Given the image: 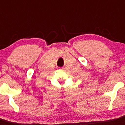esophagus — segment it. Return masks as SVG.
<instances>
[{
  "label": "esophagus",
  "instance_id": "34e87169",
  "mask_svg": "<svg viewBox=\"0 0 125 125\" xmlns=\"http://www.w3.org/2000/svg\"><path fill=\"white\" fill-rule=\"evenodd\" d=\"M60 70H63V68H60Z\"/></svg>",
  "mask_w": 125,
  "mask_h": 125
}]
</instances>
